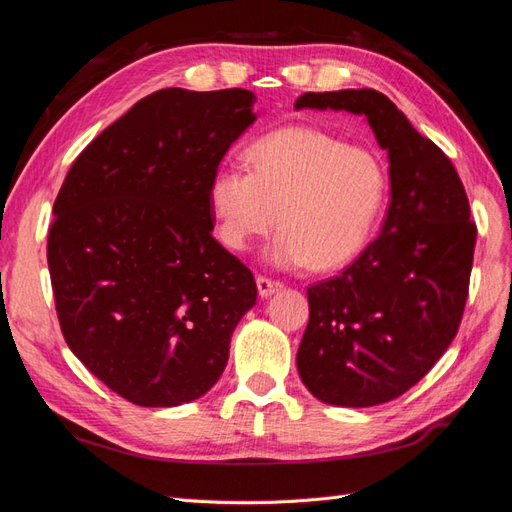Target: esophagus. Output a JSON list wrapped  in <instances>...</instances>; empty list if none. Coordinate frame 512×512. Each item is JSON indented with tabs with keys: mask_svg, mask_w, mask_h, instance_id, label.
Masks as SVG:
<instances>
[{
	"mask_svg": "<svg viewBox=\"0 0 512 512\" xmlns=\"http://www.w3.org/2000/svg\"><path fill=\"white\" fill-rule=\"evenodd\" d=\"M281 289H283V283L266 279V276H257V291L261 298H270L274 294H279Z\"/></svg>",
	"mask_w": 512,
	"mask_h": 512,
	"instance_id": "1",
	"label": "esophagus"
}]
</instances>
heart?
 <instances>
[{"label":"heart","instance_id":"obj_1","mask_svg":"<svg viewBox=\"0 0 512 512\" xmlns=\"http://www.w3.org/2000/svg\"><path fill=\"white\" fill-rule=\"evenodd\" d=\"M246 163L248 169L221 165L208 184L216 236L229 251H246L279 214L283 229L266 261L328 272L356 259L382 221L388 171L373 150L287 126L257 139Z\"/></svg>","mask_w":512,"mask_h":512}]
</instances>
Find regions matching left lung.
Returning a JSON list of instances; mask_svg holds the SVG:
<instances>
[{
    "mask_svg": "<svg viewBox=\"0 0 512 512\" xmlns=\"http://www.w3.org/2000/svg\"><path fill=\"white\" fill-rule=\"evenodd\" d=\"M296 109L364 115L388 152L390 203L352 266L306 289L298 373L315 399L371 407L425 377L455 339L470 285L476 225L448 156L375 90L306 92Z\"/></svg>",
    "mask_w": 512,
    "mask_h": 512,
    "instance_id": "8db88e82",
    "label": "left lung"
}]
</instances>
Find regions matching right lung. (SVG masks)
<instances>
[{
  "label": "right lung",
  "instance_id": "right-lung-1",
  "mask_svg": "<svg viewBox=\"0 0 512 512\" xmlns=\"http://www.w3.org/2000/svg\"><path fill=\"white\" fill-rule=\"evenodd\" d=\"M253 105L248 90L145 96L79 154L55 199L47 259L64 339L130 403L203 397L257 300L251 270L212 238L208 203Z\"/></svg>",
  "mask_w": 512,
  "mask_h": 512
}]
</instances>
